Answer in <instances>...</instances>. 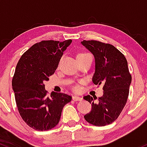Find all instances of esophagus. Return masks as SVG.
<instances>
[{
	"mask_svg": "<svg viewBox=\"0 0 147 147\" xmlns=\"http://www.w3.org/2000/svg\"><path fill=\"white\" fill-rule=\"evenodd\" d=\"M73 100H75V101H76V100H82V98L80 96H78L75 95L73 96Z\"/></svg>",
	"mask_w": 147,
	"mask_h": 147,
	"instance_id": "1",
	"label": "esophagus"
}]
</instances>
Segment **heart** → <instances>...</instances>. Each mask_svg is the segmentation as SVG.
I'll return each mask as SVG.
<instances>
[{
    "label": "heart",
    "mask_w": 147,
    "mask_h": 147,
    "mask_svg": "<svg viewBox=\"0 0 147 147\" xmlns=\"http://www.w3.org/2000/svg\"><path fill=\"white\" fill-rule=\"evenodd\" d=\"M91 57V55H90L88 53L83 51H79L78 53V54H77V60H78V62L86 60L87 58H88V57ZM74 90H75L76 91H78L79 90V87L78 85H76V86L74 87Z\"/></svg>",
    "instance_id": "b5f03b06"
}]
</instances>
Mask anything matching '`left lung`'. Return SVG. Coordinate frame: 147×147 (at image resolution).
I'll return each instance as SVG.
<instances>
[{"label": "left lung", "mask_w": 147, "mask_h": 147, "mask_svg": "<svg viewBox=\"0 0 147 147\" xmlns=\"http://www.w3.org/2000/svg\"><path fill=\"white\" fill-rule=\"evenodd\" d=\"M81 44L94 56L95 72L92 81L103 85V95L85 96L92 110L84 116L94 126H104L115 121L126 105L131 83V75L125 56L110 44L95 40H83Z\"/></svg>", "instance_id": "8db88e82"}]
</instances>
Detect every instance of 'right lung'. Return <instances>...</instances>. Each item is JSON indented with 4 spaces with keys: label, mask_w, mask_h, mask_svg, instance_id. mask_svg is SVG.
I'll return each instance as SVG.
<instances>
[{
    "label": "right lung",
    "mask_w": 147,
    "mask_h": 147,
    "mask_svg": "<svg viewBox=\"0 0 147 147\" xmlns=\"http://www.w3.org/2000/svg\"><path fill=\"white\" fill-rule=\"evenodd\" d=\"M47 40L32 46L21 55L12 79L16 106L21 118L37 131H48L60 121L64 106L71 100L67 94L47 96L44 82L55 73L63 53L71 43Z\"/></svg>",
    "instance_id": "obj_1"
}]
</instances>
